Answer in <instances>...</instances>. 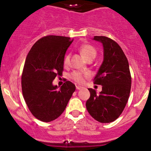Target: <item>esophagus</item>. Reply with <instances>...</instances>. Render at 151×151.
<instances>
[{
	"instance_id": "1",
	"label": "esophagus",
	"mask_w": 151,
	"mask_h": 151,
	"mask_svg": "<svg viewBox=\"0 0 151 151\" xmlns=\"http://www.w3.org/2000/svg\"><path fill=\"white\" fill-rule=\"evenodd\" d=\"M76 88H77V90H81V89H83V87L77 85V86H76Z\"/></svg>"
}]
</instances>
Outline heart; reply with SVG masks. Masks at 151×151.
<instances>
[{
	"instance_id": "heart-1",
	"label": "heart",
	"mask_w": 151,
	"mask_h": 151,
	"mask_svg": "<svg viewBox=\"0 0 151 151\" xmlns=\"http://www.w3.org/2000/svg\"><path fill=\"white\" fill-rule=\"evenodd\" d=\"M79 51L82 54V55L86 60L89 58H94L96 55V51L95 48L91 45L88 44H83L79 47ZM70 61V54H67L64 58L63 63L65 66H68ZM89 77V74L87 72H80V71H74L71 74V78L77 83H83L84 82L85 77Z\"/></svg>"
}]
</instances>
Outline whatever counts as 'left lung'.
<instances>
[{
    "label": "left lung",
    "instance_id": "left-lung-1",
    "mask_svg": "<svg viewBox=\"0 0 151 151\" xmlns=\"http://www.w3.org/2000/svg\"><path fill=\"white\" fill-rule=\"evenodd\" d=\"M93 40L102 44L103 62L94 77V84L101 85L99 94L88 88L90 98L86 108L90 115L100 123H111L121 115L126 106L132 85L129 65L121 47L106 36H94Z\"/></svg>",
    "mask_w": 151,
    "mask_h": 151
}]
</instances>
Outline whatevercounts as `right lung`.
I'll list each match as a JSON object with an SVG mask.
<instances>
[{"label": "right lung", "mask_w": 151, "mask_h": 151, "mask_svg": "<svg viewBox=\"0 0 151 151\" xmlns=\"http://www.w3.org/2000/svg\"><path fill=\"white\" fill-rule=\"evenodd\" d=\"M69 37L47 36L38 40L29 51L22 74L24 99L33 116L43 122L58 118L75 91V85L66 81L58 89L52 81L61 75Z\"/></svg>", "instance_id": "add662e5"}]
</instances>
